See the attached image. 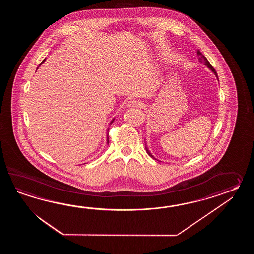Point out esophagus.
Instances as JSON below:
<instances>
[{"instance_id":"esophagus-1","label":"esophagus","mask_w":254,"mask_h":254,"mask_svg":"<svg viewBox=\"0 0 254 254\" xmlns=\"http://www.w3.org/2000/svg\"><path fill=\"white\" fill-rule=\"evenodd\" d=\"M127 106L129 108H140L142 106V103L140 101H137V100H130L127 103Z\"/></svg>"}]
</instances>
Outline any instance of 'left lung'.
<instances>
[{
    "mask_svg": "<svg viewBox=\"0 0 254 254\" xmlns=\"http://www.w3.org/2000/svg\"><path fill=\"white\" fill-rule=\"evenodd\" d=\"M197 54H198V55H199V56H200V58H199V60H200V63H204V64H205V65H207V66H208V67H209V68H210V69H211V70H212V71H213V72H214V73H215V75L217 76V72H216L215 69H214V68H213V67H212V66H211V64H210V63H209V61H208V60H207V58H206L205 56H204V55H203V54H201V53H200V51H199V50H198V52H197ZM146 151H147V153H148V154H149V155H150V156H151V158H153V159H155V158H154V157H153V156H152V155H151V152H150V151H149V150H148V149H147V148H146ZM155 160H156V159H155Z\"/></svg>",
    "mask_w": 254,
    "mask_h": 254,
    "instance_id": "8db88e82",
    "label": "left lung"
}]
</instances>
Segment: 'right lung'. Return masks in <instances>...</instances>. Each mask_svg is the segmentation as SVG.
<instances>
[{
  "label": "right lung",
  "mask_w": 254,
  "mask_h": 254,
  "mask_svg": "<svg viewBox=\"0 0 254 254\" xmlns=\"http://www.w3.org/2000/svg\"><path fill=\"white\" fill-rule=\"evenodd\" d=\"M45 60V59H44ZM44 60H43V62H42V63H41V64H43V62H44ZM113 122H114V120H113ZM113 122H112V123H113ZM107 143H109V134H107Z\"/></svg>",
  "instance_id": "right-lung-1"
}]
</instances>
